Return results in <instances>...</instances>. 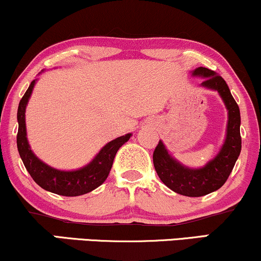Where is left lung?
I'll list each match as a JSON object with an SVG mask.
<instances>
[{
    "label": "left lung",
    "instance_id": "obj_1",
    "mask_svg": "<svg viewBox=\"0 0 261 261\" xmlns=\"http://www.w3.org/2000/svg\"><path fill=\"white\" fill-rule=\"evenodd\" d=\"M192 75L204 77L201 86L218 91L226 105L229 111V122L224 145L214 160L199 169L186 168L176 162L166 150L162 141H159L157 144L152 159L157 175L163 184L176 194L189 197H199L211 194L225 184L241 153L242 139L240 133V108L234 101L225 80L207 67H197Z\"/></svg>",
    "mask_w": 261,
    "mask_h": 261
}]
</instances>
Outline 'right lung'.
Listing matches in <instances>:
<instances>
[{"label": "right lung", "mask_w": 261, "mask_h": 261, "mask_svg": "<svg viewBox=\"0 0 261 261\" xmlns=\"http://www.w3.org/2000/svg\"><path fill=\"white\" fill-rule=\"evenodd\" d=\"M35 80L30 83L28 91L22 95L18 106V134L17 145L25 168L37 185L47 191L62 196H80L91 192L100 186L110 173L114 159L118 149L129 140L132 134H125L110 141L100 150L89 165L81 169L65 172L47 166L34 155L27 139L25 127V109L35 86Z\"/></svg>", "instance_id": "right-lung-1"}]
</instances>
